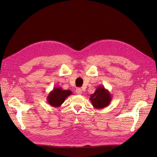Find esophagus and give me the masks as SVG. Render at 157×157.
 <instances>
[{
    "label": "esophagus",
    "mask_w": 157,
    "mask_h": 157,
    "mask_svg": "<svg viewBox=\"0 0 157 157\" xmlns=\"http://www.w3.org/2000/svg\"><path fill=\"white\" fill-rule=\"evenodd\" d=\"M76 93L78 95H81L82 94H83V90H82L81 88H78L76 90Z\"/></svg>",
    "instance_id": "esophagus-1"
}]
</instances>
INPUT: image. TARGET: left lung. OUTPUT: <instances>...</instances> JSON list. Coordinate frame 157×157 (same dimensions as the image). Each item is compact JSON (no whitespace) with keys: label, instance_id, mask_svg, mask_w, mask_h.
<instances>
[{"label":"left lung","instance_id":"1","mask_svg":"<svg viewBox=\"0 0 157 157\" xmlns=\"http://www.w3.org/2000/svg\"><path fill=\"white\" fill-rule=\"evenodd\" d=\"M90 101L94 108L102 109L109 105L112 101V95L104 86H99L97 88L95 92L90 95Z\"/></svg>","mask_w":157,"mask_h":157}]
</instances>
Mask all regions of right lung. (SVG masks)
Instances as JSON below:
<instances>
[{"mask_svg":"<svg viewBox=\"0 0 157 157\" xmlns=\"http://www.w3.org/2000/svg\"><path fill=\"white\" fill-rule=\"evenodd\" d=\"M72 94L71 90H63L61 87H55L52 91L49 93L47 97L48 104L54 108H59L65 101L66 98Z\"/></svg>","mask_w":157,"mask_h":157,"instance_id":"right-lung-1","label":"right lung"}]
</instances>
